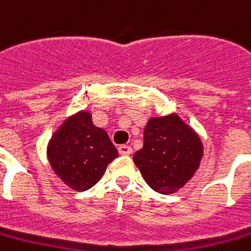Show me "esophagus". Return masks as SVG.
Returning a JSON list of instances; mask_svg holds the SVG:
<instances>
[{
  "mask_svg": "<svg viewBox=\"0 0 251 251\" xmlns=\"http://www.w3.org/2000/svg\"><path fill=\"white\" fill-rule=\"evenodd\" d=\"M118 152L121 155H130L132 154V148L129 147V146H119Z\"/></svg>",
  "mask_w": 251,
  "mask_h": 251,
  "instance_id": "1",
  "label": "esophagus"
}]
</instances>
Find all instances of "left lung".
I'll return each instance as SVG.
<instances>
[{
    "label": "left lung",
    "instance_id": "obj_1",
    "mask_svg": "<svg viewBox=\"0 0 251 251\" xmlns=\"http://www.w3.org/2000/svg\"><path fill=\"white\" fill-rule=\"evenodd\" d=\"M203 156L198 133L177 114L152 117L143 147L133 155L146 183L159 194H173L192 178Z\"/></svg>",
    "mask_w": 251,
    "mask_h": 251
}]
</instances>
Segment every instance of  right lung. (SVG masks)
<instances>
[{"label": "right lung", "instance_id": "obj_1", "mask_svg": "<svg viewBox=\"0 0 251 251\" xmlns=\"http://www.w3.org/2000/svg\"><path fill=\"white\" fill-rule=\"evenodd\" d=\"M47 156L61 181L82 192L103 177L118 151L107 132L93 125L92 114L82 110L68 117L52 134Z\"/></svg>", "mask_w": 251, "mask_h": 251}]
</instances>
